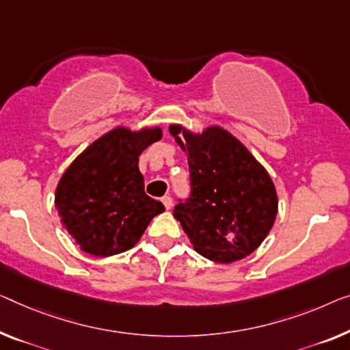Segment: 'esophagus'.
Segmentation results:
<instances>
[{"mask_svg":"<svg viewBox=\"0 0 350 350\" xmlns=\"http://www.w3.org/2000/svg\"><path fill=\"white\" fill-rule=\"evenodd\" d=\"M161 202H163V206L168 208V211H170L171 207H173V198H171L170 195H166V196L161 198Z\"/></svg>","mask_w":350,"mask_h":350,"instance_id":"obj_1","label":"esophagus"}]
</instances>
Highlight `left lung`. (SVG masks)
Here are the masks:
<instances>
[{"mask_svg":"<svg viewBox=\"0 0 350 350\" xmlns=\"http://www.w3.org/2000/svg\"><path fill=\"white\" fill-rule=\"evenodd\" d=\"M170 133L189 159L191 193L174 207L173 215L193 248L220 264L252 254L267 237L278 212L267 171L218 125L193 133L171 124Z\"/></svg>","mask_w":350,"mask_h":350,"instance_id":"1","label":"left lung"}]
</instances>
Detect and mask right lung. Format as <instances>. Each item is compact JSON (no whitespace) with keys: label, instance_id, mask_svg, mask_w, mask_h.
<instances>
[{"label":"right lung","instance_id":"1","mask_svg":"<svg viewBox=\"0 0 350 350\" xmlns=\"http://www.w3.org/2000/svg\"><path fill=\"white\" fill-rule=\"evenodd\" d=\"M160 138V127H116L88 146L61 176L56 211L83 252L98 258L127 252L165 211L144 193L138 168L143 150Z\"/></svg>","mask_w":350,"mask_h":350}]
</instances>
